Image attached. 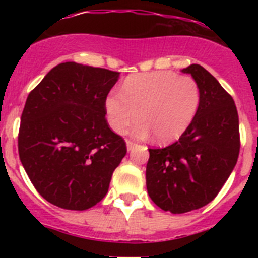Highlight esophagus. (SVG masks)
Returning <instances> with one entry per match:
<instances>
[{"instance_id":"1","label":"esophagus","mask_w":258,"mask_h":258,"mask_svg":"<svg viewBox=\"0 0 258 258\" xmlns=\"http://www.w3.org/2000/svg\"><path fill=\"white\" fill-rule=\"evenodd\" d=\"M136 146H137L136 142H133V141H131V140H126V147H127V150H129V151H131L132 149H134Z\"/></svg>"}]
</instances>
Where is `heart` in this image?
<instances>
[{"mask_svg":"<svg viewBox=\"0 0 258 258\" xmlns=\"http://www.w3.org/2000/svg\"><path fill=\"white\" fill-rule=\"evenodd\" d=\"M202 102V89L191 76H179L172 71H156L127 77L121 93L106 98L108 122L122 133L138 117L134 133L154 134L160 143L178 140L192 124Z\"/></svg>","mask_w":258,"mask_h":258,"instance_id":"b5f03b06","label":"heart"}]
</instances>
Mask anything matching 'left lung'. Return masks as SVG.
<instances>
[{
  "label": "left lung",
  "instance_id": "obj_1",
  "mask_svg": "<svg viewBox=\"0 0 258 258\" xmlns=\"http://www.w3.org/2000/svg\"><path fill=\"white\" fill-rule=\"evenodd\" d=\"M202 89L192 124L177 142L149 149L146 186L152 202L170 213H186L211 203L231 174L240 150L239 116L231 95L206 68L191 64Z\"/></svg>",
  "mask_w": 258,
  "mask_h": 258
}]
</instances>
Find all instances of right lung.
Returning <instances> with one entry per match:
<instances>
[{
	"instance_id": "add662e5",
	"label": "right lung",
	"mask_w": 258,
	"mask_h": 258,
	"mask_svg": "<svg viewBox=\"0 0 258 258\" xmlns=\"http://www.w3.org/2000/svg\"><path fill=\"white\" fill-rule=\"evenodd\" d=\"M118 72L66 61L28 94L18 150L41 197L63 209L85 211L106 197L126 154L106 120V98Z\"/></svg>"
}]
</instances>
